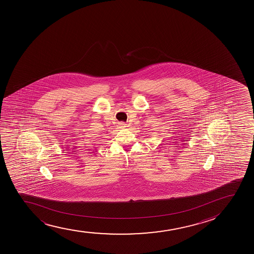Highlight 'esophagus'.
<instances>
[{
    "label": "esophagus",
    "instance_id": "34e87169",
    "mask_svg": "<svg viewBox=\"0 0 254 254\" xmlns=\"http://www.w3.org/2000/svg\"><path fill=\"white\" fill-rule=\"evenodd\" d=\"M120 126H121V127H126V124H124V123H121V124H120Z\"/></svg>",
    "mask_w": 254,
    "mask_h": 254
}]
</instances>
